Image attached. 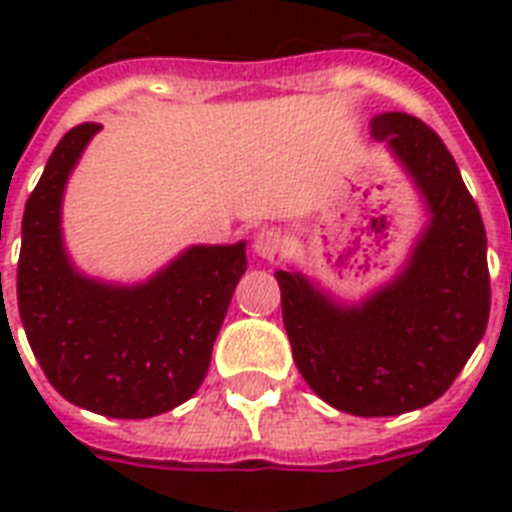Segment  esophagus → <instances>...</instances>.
I'll return each instance as SVG.
<instances>
[{
	"label": "esophagus",
	"mask_w": 512,
	"mask_h": 512,
	"mask_svg": "<svg viewBox=\"0 0 512 512\" xmlns=\"http://www.w3.org/2000/svg\"><path fill=\"white\" fill-rule=\"evenodd\" d=\"M252 249L263 260H273L284 249V236H281L279 228H260L255 233V241H252Z\"/></svg>",
	"instance_id": "obj_1"
}]
</instances>
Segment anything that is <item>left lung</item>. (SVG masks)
Wrapping results in <instances>:
<instances>
[{
    "mask_svg": "<svg viewBox=\"0 0 512 512\" xmlns=\"http://www.w3.org/2000/svg\"><path fill=\"white\" fill-rule=\"evenodd\" d=\"M425 199L430 223L388 287L340 305L303 273L276 271L292 356L313 393L356 417L433 404L486 332L492 289L486 231L454 156L428 124L401 111L372 119Z\"/></svg>",
    "mask_w": 512,
    "mask_h": 512,
    "instance_id": "left-lung-1",
    "label": "left lung"
}]
</instances>
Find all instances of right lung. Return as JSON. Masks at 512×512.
I'll return each mask as SVG.
<instances>
[{"instance_id":"1","label":"right lung","mask_w":512,"mask_h":512,"mask_svg":"<svg viewBox=\"0 0 512 512\" xmlns=\"http://www.w3.org/2000/svg\"><path fill=\"white\" fill-rule=\"evenodd\" d=\"M98 130L95 122L68 130L28 196L18 311L60 396L116 420H146L188 401L207 377L233 289L247 271V244L185 249L135 287L76 271L63 249L60 201Z\"/></svg>"}]
</instances>
